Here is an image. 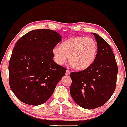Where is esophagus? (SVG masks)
<instances>
[{
    "mask_svg": "<svg viewBox=\"0 0 127 127\" xmlns=\"http://www.w3.org/2000/svg\"><path fill=\"white\" fill-rule=\"evenodd\" d=\"M69 74H70V71L69 70H67L66 71V75H69Z\"/></svg>",
    "mask_w": 127,
    "mask_h": 127,
    "instance_id": "obj_1",
    "label": "esophagus"
}]
</instances>
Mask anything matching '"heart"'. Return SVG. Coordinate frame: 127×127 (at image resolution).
<instances>
[{
	"instance_id": "b5f03b06",
	"label": "heart",
	"mask_w": 127,
	"mask_h": 127,
	"mask_svg": "<svg viewBox=\"0 0 127 127\" xmlns=\"http://www.w3.org/2000/svg\"><path fill=\"white\" fill-rule=\"evenodd\" d=\"M98 46L95 39L86 37L68 38L52 49L54 59L59 65L68 62L74 69L83 70L90 66L96 59Z\"/></svg>"
}]
</instances>
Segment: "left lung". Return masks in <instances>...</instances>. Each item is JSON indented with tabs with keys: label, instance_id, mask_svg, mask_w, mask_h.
Returning <instances> with one entry per match:
<instances>
[{
	"label": "left lung",
	"instance_id": "obj_1",
	"mask_svg": "<svg viewBox=\"0 0 127 127\" xmlns=\"http://www.w3.org/2000/svg\"><path fill=\"white\" fill-rule=\"evenodd\" d=\"M97 54L93 64L86 69L70 73V93L75 103L86 109L106 103L115 91L118 67L109 44L96 33Z\"/></svg>",
	"mask_w": 127,
	"mask_h": 127
}]
</instances>
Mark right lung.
<instances>
[{
	"mask_svg": "<svg viewBox=\"0 0 127 127\" xmlns=\"http://www.w3.org/2000/svg\"><path fill=\"white\" fill-rule=\"evenodd\" d=\"M62 37L49 29L32 30L16 43L9 64V85L23 103L38 106L53 94L66 69L52 60Z\"/></svg>",
	"mask_w": 127,
	"mask_h": 127,
	"instance_id": "right-lung-1",
	"label": "right lung"
}]
</instances>
